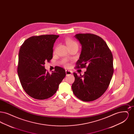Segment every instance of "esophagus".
Listing matches in <instances>:
<instances>
[{
    "mask_svg": "<svg viewBox=\"0 0 134 134\" xmlns=\"http://www.w3.org/2000/svg\"><path fill=\"white\" fill-rule=\"evenodd\" d=\"M65 72H66V75H69L72 74V72L69 70H65Z\"/></svg>",
    "mask_w": 134,
    "mask_h": 134,
    "instance_id": "34e87169",
    "label": "esophagus"
}]
</instances>
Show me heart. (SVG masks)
Masks as SVG:
<instances>
[{
    "mask_svg": "<svg viewBox=\"0 0 134 134\" xmlns=\"http://www.w3.org/2000/svg\"><path fill=\"white\" fill-rule=\"evenodd\" d=\"M66 43L67 46L68 47V48L71 47H72V46H77V47H78V44H77V42H76L75 41H74V40L71 39V38H67L66 40ZM64 63L66 66H69V64L66 62V61H64Z\"/></svg>",
    "mask_w": 134,
    "mask_h": 134,
    "instance_id": "heart-1",
    "label": "heart"
}]
</instances>
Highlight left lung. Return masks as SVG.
<instances>
[{
  "label": "left lung",
  "mask_w": 134,
  "mask_h": 134,
  "mask_svg": "<svg viewBox=\"0 0 134 134\" xmlns=\"http://www.w3.org/2000/svg\"><path fill=\"white\" fill-rule=\"evenodd\" d=\"M74 37L82 46L76 67H87L83 75L73 73L75 81L72 89L79 99L93 101L108 88L114 73L113 55L105 42L97 35L78 34Z\"/></svg>",
  "instance_id": "left-lung-1"
}]
</instances>
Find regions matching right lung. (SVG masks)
Wrapping results in <instances>:
<instances>
[{
  "mask_svg": "<svg viewBox=\"0 0 134 134\" xmlns=\"http://www.w3.org/2000/svg\"><path fill=\"white\" fill-rule=\"evenodd\" d=\"M59 35L32 36L21 46L19 53L18 74L26 93L37 99L50 98L57 91L66 76L65 70L56 66L52 74L44 65L53 58V48Z\"/></svg>",
  "mask_w": 134,
  "mask_h": 134,
  "instance_id": "add662e5",
  "label": "right lung"
}]
</instances>
